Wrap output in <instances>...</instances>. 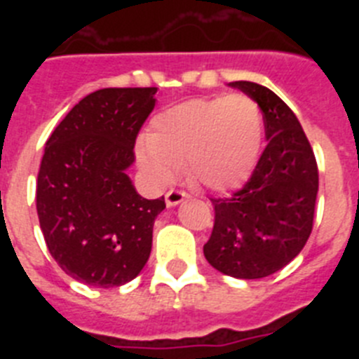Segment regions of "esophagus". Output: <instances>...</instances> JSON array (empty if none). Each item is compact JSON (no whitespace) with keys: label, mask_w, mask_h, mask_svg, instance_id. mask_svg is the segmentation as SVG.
Wrapping results in <instances>:
<instances>
[{"label":"esophagus","mask_w":359,"mask_h":359,"mask_svg":"<svg viewBox=\"0 0 359 359\" xmlns=\"http://www.w3.org/2000/svg\"><path fill=\"white\" fill-rule=\"evenodd\" d=\"M187 198H189L187 192H182V190H169L165 194V203H167V207H176V205H180Z\"/></svg>","instance_id":"34e87169"}]
</instances>
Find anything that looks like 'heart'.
<instances>
[{"instance_id":"heart-1","label":"heart","mask_w":359,"mask_h":359,"mask_svg":"<svg viewBox=\"0 0 359 359\" xmlns=\"http://www.w3.org/2000/svg\"><path fill=\"white\" fill-rule=\"evenodd\" d=\"M262 136L261 109L248 95L192 98L152 118L136 156L160 185L185 170L190 182L228 192L244 185L255 170Z\"/></svg>"}]
</instances>
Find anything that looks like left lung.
Here are the masks:
<instances>
[{
	"mask_svg": "<svg viewBox=\"0 0 359 359\" xmlns=\"http://www.w3.org/2000/svg\"><path fill=\"white\" fill-rule=\"evenodd\" d=\"M228 86L261 107L266 145L248 183L212 199L214 230L203 246L212 268L233 278L277 273L302 252L313 230L318 167L302 126L271 90L248 81Z\"/></svg>",
	"mask_w": 359,
	"mask_h": 359,
	"instance_id": "obj_1",
	"label": "left lung"
}]
</instances>
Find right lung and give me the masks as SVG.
I'll use <instances>...</instances> for the list:
<instances>
[{"label":"right lung","instance_id":"obj_1","mask_svg":"<svg viewBox=\"0 0 359 359\" xmlns=\"http://www.w3.org/2000/svg\"><path fill=\"white\" fill-rule=\"evenodd\" d=\"M158 88H104L84 97L53 129L37 174V215L66 275L115 287L144 269L165 199L136 192L128 169L136 135Z\"/></svg>","mask_w":359,"mask_h":359}]
</instances>
